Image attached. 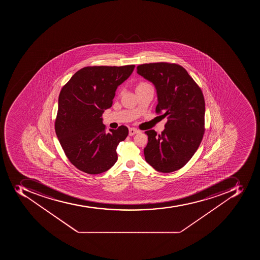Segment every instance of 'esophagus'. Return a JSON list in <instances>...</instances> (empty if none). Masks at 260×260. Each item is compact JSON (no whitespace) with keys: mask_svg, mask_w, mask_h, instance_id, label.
I'll use <instances>...</instances> for the list:
<instances>
[{"mask_svg":"<svg viewBox=\"0 0 260 260\" xmlns=\"http://www.w3.org/2000/svg\"><path fill=\"white\" fill-rule=\"evenodd\" d=\"M139 130H137V129L134 128V127H131V128H129V136H133L137 134V133H139Z\"/></svg>","mask_w":260,"mask_h":260,"instance_id":"1","label":"esophagus"}]
</instances>
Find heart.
Returning a JSON list of instances; mask_svg holds the SVG:
<instances>
[{"mask_svg":"<svg viewBox=\"0 0 260 260\" xmlns=\"http://www.w3.org/2000/svg\"><path fill=\"white\" fill-rule=\"evenodd\" d=\"M149 85H150V84H149V83H147V82H141V83L137 84V88H136V89H137V88H143V87H146V86Z\"/></svg>","mask_w":260,"mask_h":260,"instance_id":"b5f03b06","label":"heart"}]
</instances>
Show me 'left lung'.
I'll return each mask as SVG.
<instances>
[{"instance_id":"8db88e82","label":"left lung","mask_w":260,"mask_h":260,"mask_svg":"<svg viewBox=\"0 0 260 260\" xmlns=\"http://www.w3.org/2000/svg\"><path fill=\"white\" fill-rule=\"evenodd\" d=\"M137 73L151 82L157 91L156 113L168 116L160 135L148 130L144 149L145 161L164 173L183 168L191 159L205 131V100L203 92L186 70L168 62L139 65Z\"/></svg>"}]
</instances>
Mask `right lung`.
Segmentation results:
<instances>
[{
	"mask_svg": "<svg viewBox=\"0 0 260 260\" xmlns=\"http://www.w3.org/2000/svg\"><path fill=\"white\" fill-rule=\"evenodd\" d=\"M135 65L86 67L61 88L55 132L66 156L76 168L100 174L116 162V148L128 134L126 126L106 133L103 112L111 108L118 86L131 76Z\"/></svg>",
	"mask_w": 260,
	"mask_h": 260,
	"instance_id": "obj_1",
	"label": "right lung"
}]
</instances>
